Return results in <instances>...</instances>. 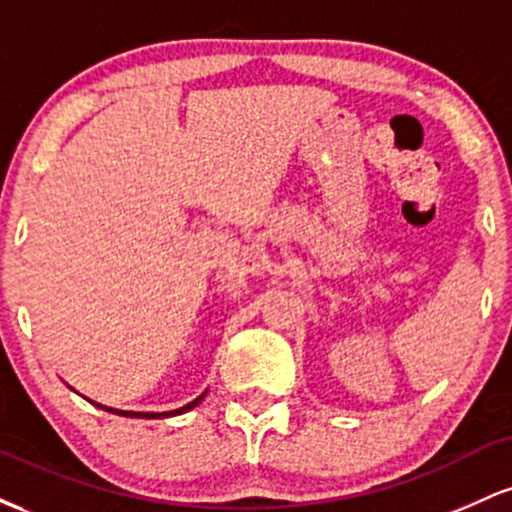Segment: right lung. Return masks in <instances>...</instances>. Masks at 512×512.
<instances>
[{
	"instance_id": "obj_1",
	"label": "right lung",
	"mask_w": 512,
	"mask_h": 512,
	"mask_svg": "<svg viewBox=\"0 0 512 512\" xmlns=\"http://www.w3.org/2000/svg\"><path fill=\"white\" fill-rule=\"evenodd\" d=\"M207 397V390L202 392V395H199L197 399H192L190 404H185V407H180V409H173V411H125V409H113V407H103V404H98V402H93V399H88V402L93 404V407H98V409H103V411H110V414H117V416H127V419H168V416H178V414H185V411H190V409H195L199 402H202V399Z\"/></svg>"
}]
</instances>
